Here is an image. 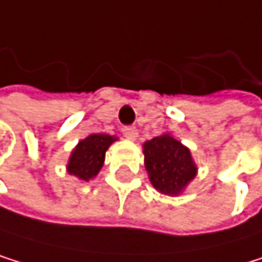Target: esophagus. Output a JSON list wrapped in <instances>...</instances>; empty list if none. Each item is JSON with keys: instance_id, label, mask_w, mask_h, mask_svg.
Listing matches in <instances>:
<instances>
[{"instance_id": "34e87169", "label": "esophagus", "mask_w": 262, "mask_h": 262, "mask_svg": "<svg viewBox=\"0 0 262 262\" xmlns=\"http://www.w3.org/2000/svg\"><path fill=\"white\" fill-rule=\"evenodd\" d=\"M122 135H124L127 140L134 141V140H137V137H138V130H137L135 127H124V128H122Z\"/></svg>"}]
</instances>
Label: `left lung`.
<instances>
[{"label": "left lung", "mask_w": 262, "mask_h": 262, "mask_svg": "<svg viewBox=\"0 0 262 262\" xmlns=\"http://www.w3.org/2000/svg\"><path fill=\"white\" fill-rule=\"evenodd\" d=\"M144 168L156 191L177 197L197 175V165L188 146L170 134L143 143Z\"/></svg>", "instance_id": "1"}]
</instances>
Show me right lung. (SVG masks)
<instances>
[{
	"instance_id": "add662e5",
	"label": "right lung",
	"mask_w": 262,
	"mask_h": 262,
	"mask_svg": "<svg viewBox=\"0 0 262 262\" xmlns=\"http://www.w3.org/2000/svg\"><path fill=\"white\" fill-rule=\"evenodd\" d=\"M118 137L106 134H91L81 140L70 154L67 171L82 181L94 180L105 164V154Z\"/></svg>"
}]
</instances>
